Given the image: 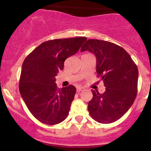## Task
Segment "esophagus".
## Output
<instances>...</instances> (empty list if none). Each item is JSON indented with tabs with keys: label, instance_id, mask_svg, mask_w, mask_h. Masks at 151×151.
Wrapping results in <instances>:
<instances>
[{
	"label": "esophagus",
	"instance_id": "34e87169",
	"mask_svg": "<svg viewBox=\"0 0 151 151\" xmlns=\"http://www.w3.org/2000/svg\"><path fill=\"white\" fill-rule=\"evenodd\" d=\"M83 90H84V88H83V87H77V92H79V91H83Z\"/></svg>",
	"mask_w": 151,
	"mask_h": 151
}]
</instances>
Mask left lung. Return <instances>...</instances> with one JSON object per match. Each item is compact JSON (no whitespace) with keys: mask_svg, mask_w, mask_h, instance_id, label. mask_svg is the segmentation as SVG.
<instances>
[{"mask_svg":"<svg viewBox=\"0 0 151 151\" xmlns=\"http://www.w3.org/2000/svg\"><path fill=\"white\" fill-rule=\"evenodd\" d=\"M94 54L96 72L106 86L104 93L93 91L88 104L90 116L99 123L110 124L119 120L131 108L138 91V70L129 53L121 47L104 40L91 39L81 52Z\"/></svg>","mask_w":151,"mask_h":151,"instance_id":"obj_1","label":"left lung"}]
</instances>
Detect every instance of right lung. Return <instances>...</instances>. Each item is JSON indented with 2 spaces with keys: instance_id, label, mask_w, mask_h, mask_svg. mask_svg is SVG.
<instances>
[{
  "instance_id": "add662e5",
  "label": "right lung",
  "mask_w": 151,
  "mask_h": 151,
  "mask_svg": "<svg viewBox=\"0 0 151 151\" xmlns=\"http://www.w3.org/2000/svg\"><path fill=\"white\" fill-rule=\"evenodd\" d=\"M84 37L42 42L26 57L22 65L19 90L27 109L43 124L55 125L68 116L76 93L73 85L58 89L55 77L67 58L79 51Z\"/></svg>"
}]
</instances>
